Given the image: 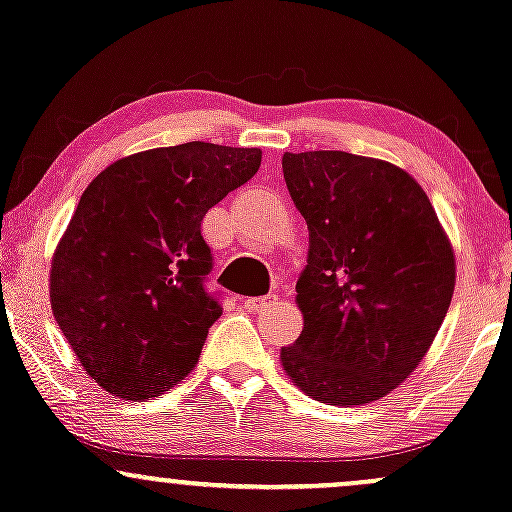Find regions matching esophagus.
Returning <instances> with one entry per match:
<instances>
[{
  "label": "esophagus",
  "mask_w": 512,
  "mask_h": 512,
  "mask_svg": "<svg viewBox=\"0 0 512 512\" xmlns=\"http://www.w3.org/2000/svg\"><path fill=\"white\" fill-rule=\"evenodd\" d=\"M273 302H275V295H266V297H249V300H244V307L249 309V312H263V309L271 307Z\"/></svg>",
  "instance_id": "1"
}]
</instances>
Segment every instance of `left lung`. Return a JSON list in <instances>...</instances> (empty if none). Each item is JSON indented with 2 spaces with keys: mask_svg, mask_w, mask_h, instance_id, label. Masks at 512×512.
<instances>
[{
  "mask_svg": "<svg viewBox=\"0 0 512 512\" xmlns=\"http://www.w3.org/2000/svg\"><path fill=\"white\" fill-rule=\"evenodd\" d=\"M309 227L297 280L304 329L280 360L321 404L392 392L433 343L455 290V256L423 188L399 166L348 152L283 157Z\"/></svg>",
  "mask_w": 512,
  "mask_h": 512,
  "instance_id": "obj_1",
  "label": "left lung"
}]
</instances>
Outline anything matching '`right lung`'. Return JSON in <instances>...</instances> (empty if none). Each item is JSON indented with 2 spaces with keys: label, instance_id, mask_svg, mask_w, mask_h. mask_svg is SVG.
Listing matches in <instances>:
<instances>
[{
  "label": "right lung",
  "instance_id": "1",
  "mask_svg": "<svg viewBox=\"0 0 512 512\" xmlns=\"http://www.w3.org/2000/svg\"><path fill=\"white\" fill-rule=\"evenodd\" d=\"M261 166V149L186 142L118 159L86 186L50 268L57 326L120 399L169 392L222 317L208 287L205 212Z\"/></svg>",
  "mask_w": 512,
  "mask_h": 512
}]
</instances>
